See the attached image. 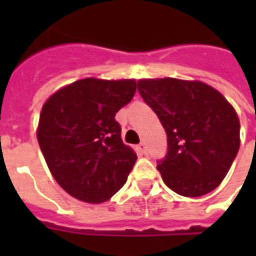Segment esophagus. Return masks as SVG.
Instances as JSON below:
<instances>
[{
    "mask_svg": "<svg viewBox=\"0 0 256 256\" xmlns=\"http://www.w3.org/2000/svg\"><path fill=\"white\" fill-rule=\"evenodd\" d=\"M138 150H140L142 154H148V148H146V144H138Z\"/></svg>",
    "mask_w": 256,
    "mask_h": 256,
    "instance_id": "1",
    "label": "esophagus"
}]
</instances>
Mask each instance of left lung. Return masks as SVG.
I'll use <instances>...</instances> for the list:
<instances>
[{
  "instance_id": "left-lung-1",
  "label": "left lung",
  "mask_w": 256,
  "mask_h": 256,
  "mask_svg": "<svg viewBox=\"0 0 256 256\" xmlns=\"http://www.w3.org/2000/svg\"><path fill=\"white\" fill-rule=\"evenodd\" d=\"M138 92L168 136V152L156 162L166 186L183 196H200L218 187L240 144L234 108L198 81L140 80Z\"/></svg>"
}]
</instances>
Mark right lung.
<instances>
[{"label":"right lung","instance_id":"obj_1","mask_svg":"<svg viewBox=\"0 0 256 256\" xmlns=\"http://www.w3.org/2000/svg\"><path fill=\"white\" fill-rule=\"evenodd\" d=\"M136 90L134 80L86 78L42 106L38 144L56 180L74 198L102 203L128 180L136 154L122 142L116 114Z\"/></svg>","mask_w":256,"mask_h":256}]
</instances>
